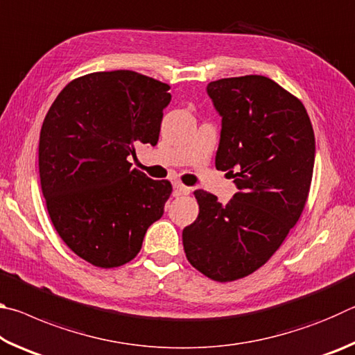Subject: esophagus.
I'll return each instance as SVG.
<instances>
[{
	"label": "esophagus",
	"mask_w": 355,
	"mask_h": 355,
	"mask_svg": "<svg viewBox=\"0 0 355 355\" xmlns=\"http://www.w3.org/2000/svg\"><path fill=\"white\" fill-rule=\"evenodd\" d=\"M173 191H175V196H188L191 192V188L183 183L175 182L173 183Z\"/></svg>",
	"instance_id": "1"
}]
</instances>
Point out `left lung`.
I'll list each match as a JSON object with an SVG mask.
<instances>
[{
	"label": "left lung",
	"mask_w": 355,
	"mask_h": 355,
	"mask_svg": "<svg viewBox=\"0 0 355 355\" xmlns=\"http://www.w3.org/2000/svg\"><path fill=\"white\" fill-rule=\"evenodd\" d=\"M222 116L216 169L239 192L222 205L197 189L199 216L183 230L188 261L214 282L260 269L296 225L309 199L315 133L307 110L261 75L222 78L207 87Z\"/></svg>",
	"instance_id": "obj_1"
}]
</instances>
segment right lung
Instances as JSON below:
<instances>
[{
  "label": "right lung",
  "instance_id": "obj_1",
  "mask_svg": "<svg viewBox=\"0 0 355 355\" xmlns=\"http://www.w3.org/2000/svg\"><path fill=\"white\" fill-rule=\"evenodd\" d=\"M169 89L137 71H94L70 81L42 123L48 214L69 249L94 266L133 260L164 213L171 182L133 169L128 156L141 144L156 146Z\"/></svg>",
  "mask_w": 355,
  "mask_h": 355
}]
</instances>
